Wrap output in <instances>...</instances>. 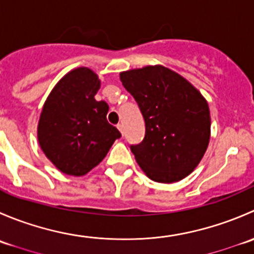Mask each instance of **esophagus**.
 Returning a JSON list of instances; mask_svg holds the SVG:
<instances>
[{
    "label": "esophagus",
    "instance_id": "esophagus-1",
    "mask_svg": "<svg viewBox=\"0 0 254 254\" xmlns=\"http://www.w3.org/2000/svg\"><path fill=\"white\" fill-rule=\"evenodd\" d=\"M118 130H119V131H120V134H122V135H124V129H123V125L122 124H118Z\"/></svg>",
    "mask_w": 254,
    "mask_h": 254
}]
</instances>
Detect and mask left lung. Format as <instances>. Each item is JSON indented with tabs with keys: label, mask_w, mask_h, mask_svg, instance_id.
<instances>
[{
	"label": "left lung",
	"mask_w": 254,
	"mask_h": 254,
	"mask_svg": "<svg viewBox=\"0 0 254 254\" xmlns=\"http://www.w3.org/2000/svg\"><path fill=\"white\" fill-rule=\"evenodd\" d=\"M120 81L139 104L145 137L131 152L146 176L175 183L190 175L210 141V111L203 94L162 65L120 72Z\"/></svg>",
	"instance_id": "8db88e82"
}]
</instances>
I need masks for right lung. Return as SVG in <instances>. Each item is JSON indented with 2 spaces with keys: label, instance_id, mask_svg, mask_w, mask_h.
Returning <instances> with one entry per match:
<instances>
[{
  "label": "right lung",
  "instance_id": "obj_1",
  "mask_svg": "<svg viewBox=\"0 0 254 254\" xmlns=\"http://www.w3.org/2000/svg\"><path fill=\"white\" fill-rule=\"evenodd\" d=\"M99 88L101 79L93 70L73 68L55 84L43 106L38 141L50 162L65 175H87L122 136L107 122L108 104L94 98Z\"/></svg>",
  "mask_w": 254,
  "mask_h": 254
}]
</instances>
